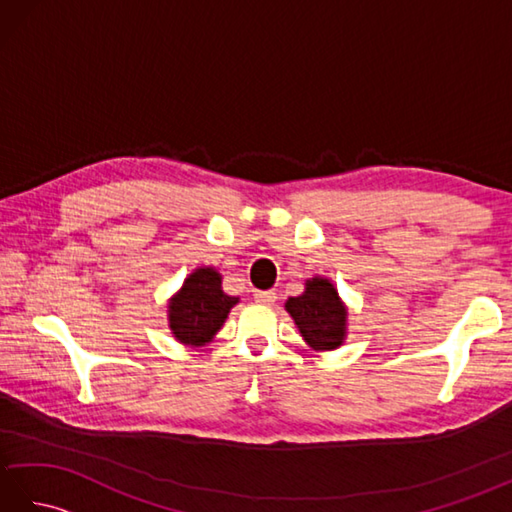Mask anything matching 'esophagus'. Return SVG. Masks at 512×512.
Here are the masks:
<instances>
[{"label":"esophagus","mask_w":512,"mask_h":512,"mask_svg":"<svg viewBox=\"0 0 512 512\" xmlns=\"http://www.w3.org/2000/svg\"><path fill=\"white\" fill-rule=\"evenodd\" d=\"M253 297H255L257 303H275L277 292L275 290H255Z\"/></svg>","instance_id":"obj_1"}]
</instances>
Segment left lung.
I'll list each match as a JSON object with an SVG mask.
<instances>
[{
  "label": "left lung",
  "instance_id": "8db88e82",
  "mask_svg": "<svg viewBox=\"0 0 512 512\" xmlns=\"http://www.w3.org/2000/svg\"><path fill=\"white\" fill-rule=\"evenodd\" d=\"M286 312L312 350L330 352L347 339L350 312L328 277L317 275L306 279V290L299 297H288Z\"/></svg>",
  "mask_w": 512,
  "mask_h": 512
}]
</instances>
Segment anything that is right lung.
Instances as JSON below:
<instances>
[{"instance_id": "right-lung-1", "label": "right lung", "mask_w": 512, "mask_h": 512, "mask_svg": "<svg viewBox=\"0 0 512 512\" xmlns=\"http://www.w3.org/2000/svg\"><path fill=\"white\" fill-rule=\"evenodd\" d=\"M239 297L222 290V275L213 266L195 268L167 301V323L176 341L202 347L215 339Z\"/></svg>"}]
</instances>
